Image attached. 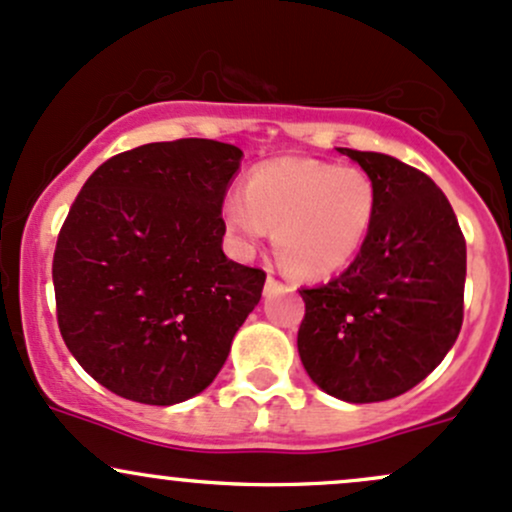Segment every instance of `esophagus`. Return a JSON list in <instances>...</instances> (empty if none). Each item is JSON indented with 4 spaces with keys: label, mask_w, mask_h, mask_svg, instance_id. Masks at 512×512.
Instances as JSON below:
<instances>
[{
    "label": "esophagus",
    "mask_w": 512,
    "mask_h": 512,
    "mask_svg": "<svg viewBox=\"0 0 512 512\" xmlns=\"http://www.w3.org/2000/svg\"><path fill=\"white\" fill-rule=\"evenodd\" d=\"M277 286H279V282H277V279L272 277V269H269V274H267V284H265V291L277 289Z\"/></svg>",
    "instance_id": "esophagus-1"
}]
</instances>
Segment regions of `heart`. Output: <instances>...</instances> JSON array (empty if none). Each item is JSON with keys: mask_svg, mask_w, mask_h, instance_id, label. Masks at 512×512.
Returning <instances> with one entry per match:
<instances>
[{"mask_svg": "<svg viewBox=\"0 0 512 512\" xmlns=\"http://www.w3.org/2000/svg\"><path fill=\"white\" fill-rule=\"evenodd\" d=\"M376 209V184L362 167L282 157L252 167L243 194L226 196L223 223L245 245L274 228V252L286 272L323 279L362 252Z\"/></svg>", "mask_w": 512, "mask_h": 512, "instance_id": "obj_1", "label": "heart"}]
</instances>
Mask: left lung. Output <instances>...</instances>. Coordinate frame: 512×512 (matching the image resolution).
I'll return each mask as SVG.
<instances>
[{
	"instance_id": "8db88e82",
	"label": "left lung",
	"mask_w": 512,
	"mask_h": 512,
	"mask_svg": "<svg viewBox=\"0 0 512 512\" xmlns=\"http://www.w3.org/2000/svg\"><path fill=\"white\" fill-rule=\"evenodd\" d=\"M338 150L374 179L379 209L355 262L299 291L306 313L296 345L325 393L389 401L420 384L462 330L466 243L428 174L391 155Z\"/></svg>"
}]
</instances>
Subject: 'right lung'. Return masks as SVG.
<instances>
[{
    "mask_svg": "<svg viewBox=\"0 0 512 512\" xmlns=\"http://www.w3.org/2000/svg\"><path fill=\"white\" fill-rule=\"evenodd\" d=\"M243 150L179 138L99 165L53 255L67 350L128 401L172 406L226 364L267 274L223 255V196Z\"/></svg>",
    "mask_w": 512,
    "mask_h": 512,
    "instance_id": "right-lung-1",
    "label": "right lung"
}]
</instances>
